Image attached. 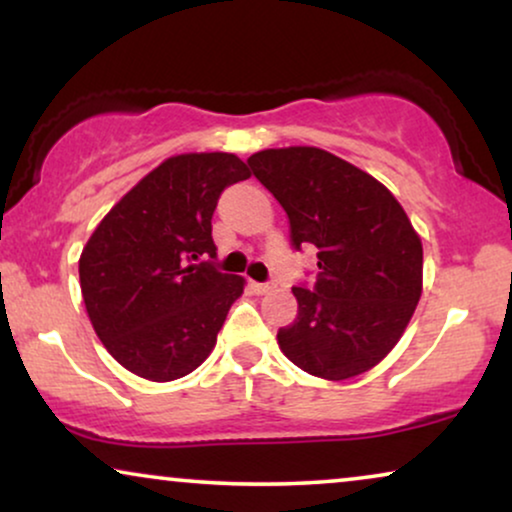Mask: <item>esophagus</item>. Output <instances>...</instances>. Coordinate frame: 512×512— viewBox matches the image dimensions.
I'll use <instances>...</instances> for the list:
<instances>
[{
  "label": "esophagus",
  "mask_w": 512,
  "mask_h": 512,
  "mask_svg": "<svg viewBox=\"0 0 512 512\" xmlns=\"http://www.w3.org/2000/svg\"><path fill=\"white\" fill-rule=\"evenodd\" d=\"M252 290H255L257 295H264V292L274 290V283H271V281H267V283H255V281H252Z\"/></svg>",
  "instance_id": "34e87169"
}]
</instances>
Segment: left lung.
Masks as SVG:
<instances>
[{"label": "left lung", "mask_w": 512, "mask_h": 512, "mask_svg": "<svg viewBox=\"0 0 512 512\" xmlns=\"http://www.w3.org/2000/svg\"><path fill=\"white\" fill-rule=\"evenodd\" d=\"M290 222L295 250L316 248L313 283L292 288L297 318L278 346L299 370L351 379L398 344L421 297L424 248L395 196L318 147L264 149L248 159Z\"/></svg>", "instance_id": "8db88e82"}]
</instances>
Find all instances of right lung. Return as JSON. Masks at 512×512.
Wrapping results in <instances>:
<instances>
[{
  "label": "right lung",
  "instance_id": "obj_1",
  "mask_svg": "<svg viewBox=\"0 0 512 512\" xmlns=\"http://www.w3.org/2000/svg\"><path fill=\"white\" fill-rule=\"evenodd\" d=\"M234 154H180L105 215L79 260L95 335L126 370L173 381L210 356L243 278L217 271L213 213L248 180Z\"/></svg>",
  "mask_w": 512,
  "mask_h": 512
}]
</instances>
